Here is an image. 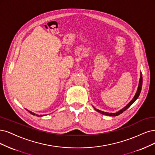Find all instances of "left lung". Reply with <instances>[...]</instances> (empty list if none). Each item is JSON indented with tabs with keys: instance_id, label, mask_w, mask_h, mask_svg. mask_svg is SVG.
<instances>
[{
	"instance_id": "left-lung-1",
	"label": "left lung",
	"mask_w": 155,
	"mask_h": 155,
	"mask_svg": "<svg viewBox=\"0 0 155 155\" xmlns=\"http://www.w3.org/2000/svg\"><path fill=\"white\" fill-rule=\"evenodd\" d=\"M142 73L140 72V80H139V86H138V89H137V93L135 94V95L134 96V98L131 100V101L128 104H127V105H126L124 108H123L121 110H120L119 111L116 112V113H108V112H104V111H101V110H100L98 109H97V108H94L93 107V108H94V110L97 112H100V114H104V115H106V116H117L118 115H119V114H122L124 111H125L128 108H129L131 105H132L134 103L135 101V100L138 98V97L140 95V91H141V89H142Z\"/></svg>"
}]
</instances>
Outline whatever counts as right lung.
Here are the masks:
<instances>
[{
  "mask_svg": "<svg viewBox=\"0 0 155 155\" xmlns=\"http://www.w3.org/2000/svg\"><path fill=\"white\" fill-rule=\"evenodd\" d=\"M26 110H27V111H28V112H29L30 114H32V115H34V116H35V115H36V116H38V117H39V116H41V117H42V116H43L42 115H40V116H39V115H38V114H34V113L32 112L31 111H28V110L27 109H26ZM43 116H44V115H43Z\"/></svg>",
  "mask_w": 155,
  "mask_h": 155,
  "instance_id": "right-lung-1",
  "label": "right lung"
}]
</instances>
